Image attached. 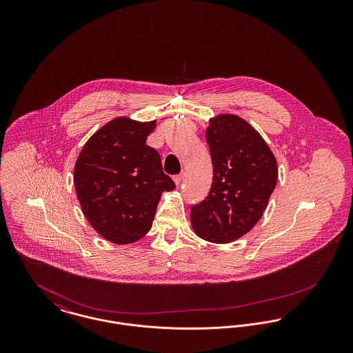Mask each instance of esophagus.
Listing matches in <instances>:
<instances>
[{
  "mask_svg": "<svg viewBox=\"0 0 353 353\" xmlns=\"http://www.w3.org/2000/svg\"><path fill=\"white\" fill-rule=\"evenodd\" d=\"M181 180H183V174H176V176H173V181H174V184L179 185L181 184Z\"/></svg>",
  "mask_w": 353,
  "mask_h": 353,
  "instance_id": "34e87169",
  "label": "esophagus"
}]
</instances>
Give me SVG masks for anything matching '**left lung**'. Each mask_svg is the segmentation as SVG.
<instances>
[{"label":"left lung","instance_id":"obj_1","mask_svg":"<svg viewBox=\"0 0 353 353\" xmlns=\"http://www.w3.org/2000/svg\"><path fill=\"white\" fill-rule=\"evenodd\" d=\"M206 141L213 184L208 197L192 206V228L208 242H234L263 216L278 181L276 159L259 132L232 114L210 119Z\"/></svg>","mask_w":353,"mask_h":353}]
</instances>
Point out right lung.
<instances>
[{
    "label": "right lung",
    "mask_w": 353,
    "mask_h": 353,
    "mask_svg": "<svg viewBox=\"0 0 353 353\" xmlns=\"http://www.w3.org/2000/svg\"><path fill=\"white\" fill-rule=\"evenodd\" d=\"M156 120L114 119L84 144L74 185L84 217L104 239L128 245L152 228L163 192L176 188L156 150L145 144Z\"/></svg>",
    "instance_id": "1"
}]
</instances>
